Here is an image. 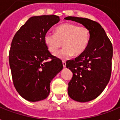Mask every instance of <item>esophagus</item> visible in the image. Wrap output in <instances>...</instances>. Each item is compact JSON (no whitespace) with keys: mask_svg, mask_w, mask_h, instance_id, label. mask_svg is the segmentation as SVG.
<instances>
[{"mask_svg":"<svg viewBox=\"0 0 120 120\" xmlns=\"http://www.w3.org/2000/svg\"><path fill=\"white\" fill-rule=\"evenodd\" d=\"M62 64H63V66H64V68L66 67V62L65 61H63L62 62Z\"/></svg>","mask_w":120,"mask_h":120,"instance_id":"esophagus-1","label":"esophagus"}]
</instances>
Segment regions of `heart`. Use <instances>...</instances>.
Wrapping results in <instances>:
<instances>
[{"mask_svg": "<svg viewBox=\"0 0 120 120\" xmlns=\"http://www.w3.org/2000/svg\"><path fill=\"white\" fill-rule=\"evenodd\" d=\"M43 40L47 49L55 52L62 45L64 48L55 53L61 60L68 59L73 56H80L87 49L90 40V32L86 27H79L73 23H67L56 27L55 33H45Z\"/></svg>", "mask_w": 120, "mask_h": 120, "instance_id": "b5f03b06", "label": "heart"}]
</instances>
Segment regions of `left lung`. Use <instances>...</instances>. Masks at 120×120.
<instances>
[{
	"instance_id": "8db88e82",
	"label": "left lung",
	"mask_w": 120,
	"mask_h": 120,
	"mask_svg": "<svg viewBox=\"0 0 120 120\" xmlns=\"http://www.w3.org/2000/svg\"><path fill=\"white\" fill-rule=\"evenodd\" d=\"M64 19L81 23L90 32V43L83 53L66 63L67 68L73 73L68 83L69 97L79 102H87L98 97L110 81L112 44L104 29L96 22L70 16Z\"/></svg>"
}]
</instances>
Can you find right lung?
<instances>
[{
  "mask_svg": "<svg viewBox=\"0 0 120 120\" xmlns=\"http://www.w3.org/2000/svg\"><path fill=\"white\" fill-rule=\"evenodd\" d=\"M60 20L55 15L34 16L13 38L9 52L12 80L19 95L29 101L47 98L51 81L63 69L62 61L51 55L43 40L45 33Z\"/></svg>",
  "mask_w": 120,
  "mask_h": 120,
  "instance_id": "right-lung-1",
  "label": "right lung"
}]
</instances>
